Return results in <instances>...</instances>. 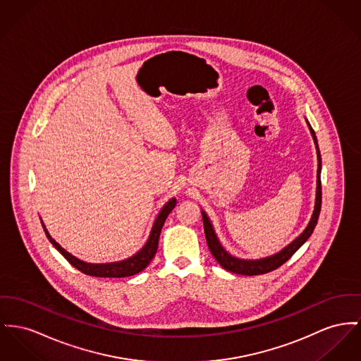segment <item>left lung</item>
Returning <instances> with one entry per match:
<instances>
[{
    "instance_id": "8db88e82",
    "label": "left lung",
    "mask_w": 361,
    "mask_h": 361,
    "mask_svg": "<svg viewBox=\"0 0 361 361\" xmlns=\"http://www.w3.org/2000/svg\"><path fill=\"white\" fill-rule=\"evenodd\" d=\"M311 134H312L313 141L316 145V153H317V179H316V198H314V209H313L312 217L307 226V228L293 240L291 243H288L285 249H282L279 253L260 259V260H242L238 257L231 256L228 252L224 250V247L220 245V242L217 240L215 230L211 224L209 217L207 216V214L202 211V221H204V231H205V238L208 247L212 253V256L216 259L217 263L221 265L224 269L234 272V274H240V275H260V274H267L271 272L276 268H279L281 265L285 264L288 259L307 242V240L312 235L313 230L317 224V219L320 214V208H322V180H320V172H322V156H320V150L317 146V140L314 135V131L311 127V124L308 123Z\"/></svg>"
}]
</instances>
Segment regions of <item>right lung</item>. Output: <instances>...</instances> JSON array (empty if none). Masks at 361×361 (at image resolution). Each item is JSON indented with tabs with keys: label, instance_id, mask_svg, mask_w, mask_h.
Wrapping results in <instances>:
<instances>
[{
	"label": "right lung",
	"instance_id": "right-lung-1",
	"mask_svg": "<svg viewBox=\"0 0 361 361\" xmlns=\"http://www.w3.org/2000/svg\"><path fill=\"white\" fill-rule=\"evenodd\" d=\"M175 205H176V200L171 198L169 202L161 208L160 214L157 215L154 223H153L149 238L146 240L144 247L138 253H135L134 256H131L123 262L108 263V264H90V263H85V262L73 257V255H70L67 250H64L56 240L50 237L42 220H41V223H42V227L45 230L48 240L53 243V246L67 259V262L70 264L73 265L80 272H83L86 275H92V276H99V278H126V276H133V275L141 272L152 262V259L154 257V255L157 252L159 238H160L163 224L169 216V212L175 208Z\"/></svg>",
	"mask_w": 361,
	"mask_h": 361
}]
</instances>
